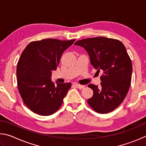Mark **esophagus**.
I'll list each match as a JSON object with an SVG mask.
<instances>
[{"mask_svg":"<svg viewBox=\"0 0 146 146\" xmlns=\"http://www.w3.org/2000/svg\"><path fill=\"white\" fill-rule=\"evenodd\" d=\"M76 87L78 88L79 89H83L85 88V86L80 85V84H76Z\"/></svg>","mask_w":146,"mask_h":146,"instance_id":"1","label":"esophagus"}]
</instances>
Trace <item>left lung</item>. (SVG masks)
Instances as JSON below:
<instances>
[{
	"label": "left lung",
	"instance_id": "left-lung-1",
	"mask_svg": "<svg viewBox=\"0 0 146 146\" xmlns=\"http://www.w3.org/2000/svg\"><path fill=\"white\" fill-rule=\"evenodd\" d=\"M74 44L85 48L97 72H103L100 87L88 85L94 94L87 103L99 113L114 110L124 101L131 85L132 63L126 47L119 40L105 37L83 39Z\"/></svg>",
	"mask_w": 146,
	"mask_h": 146
}]
</instances>
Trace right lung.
Instances as JSON below:
<instances>
[{
	"instance_id": "obj_1",
	"label": "right lung",
	"mask_w": 146,
	"mask_h": 146,
	"mask_svg": "<svg viewBox=\"0 0 146 146\" xmlns=\"http://www.w3.org/2000/svg\"><path fill=\"white\" fill-rule=\"evenodd\" d=\"M75 39H44L32 42L23 50L17 66L19 91L27 108L40 115H52L60 108L71 83L51 80L63 52Z\"/></svg>"
}]
</instances>
